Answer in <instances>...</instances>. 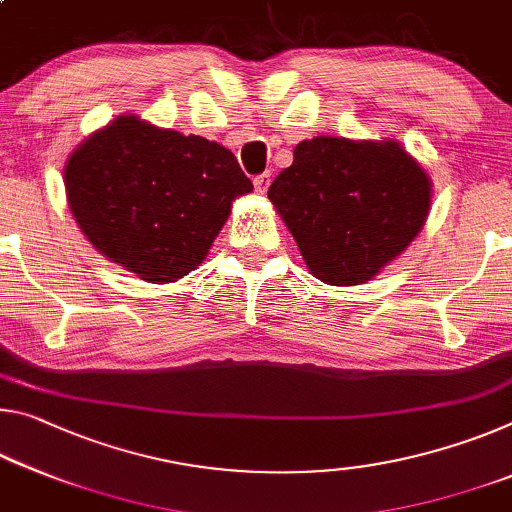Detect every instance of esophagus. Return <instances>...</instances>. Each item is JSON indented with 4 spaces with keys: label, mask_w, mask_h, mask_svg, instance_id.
I'll list each match as a JSON object with an SVG mask.
<instances>
[{
    "label": "esophagus",
    "mask_w": 512,
    "mask_h": 512,
    "mask_svg": "<svg viewBox=\"0 0 512 512\" xmlns=\"http://www.w3.org/2000/svg\"><path fill=\"white\" fill-rule=\"evenodd\" d=\"M253 184H255V191L257 193H266V189H269V184H271V175L269 173L257 175L255 180H253Z\"/></svg>",
    "instance_id": "obj_1"
}]
</instances>
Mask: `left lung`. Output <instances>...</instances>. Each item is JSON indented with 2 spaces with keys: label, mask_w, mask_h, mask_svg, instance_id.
I'll use <instances>...</instances> for the list:
<instances>
[{
  "label": "left lung",
  "mask_w": 512,
  "mask_h": 512,
  "mask_svg": "<svg viewBox=\"0 0 512 512\" xmlns=\"http://www.w3.org/2000/svg\"><path fill=\"white\" fill-rule=\"evenodd\" d=\"M310 271L326 285L371 280L417 237L431 182L399 143L316 136L269 186Z\"/></svg>",
  "instance_id": "left-lung-1"
}]
</instances>
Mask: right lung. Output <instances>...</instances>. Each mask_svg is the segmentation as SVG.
Here are the masks:
<instances>
[{"instance_id":"obj_1","label":"right lung","mask_w":512,"mask_h":512,"mask_svg":"<svg viewBox=\"0 0 512 512\" xmlns=\"http://www.w3.org/2000/svg\"><path fill=\"white\" fill-rule=\"evenodd\" d=\"M253 191L234 154L202 136L120 116L72 152L66 193L88 241L148 282H175Z\"/></svg>"}]
</instances>
